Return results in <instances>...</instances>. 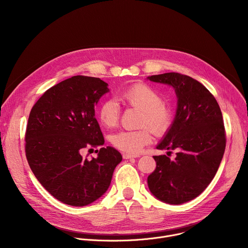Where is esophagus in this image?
I'll return each mask as SVG.
<instances>
[{"label":"esophagus","mask_w":248,"mask_h":248,"mask_svg":"<svg viewBox=\"0 0 248 248\" xmlns=\"http://www.w3.org/2000/svg\"><path fill=\"white\" fill-rule=\"evenodd\" d=\"M123 157H124V159H131V158H137L139 156L138 155H131V154H128V153H124Z\"/></svg>","instance_id":"34e87169"}]
</instances>
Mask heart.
Returning a JSON list of instances; mask_svg holds the SVG:
<instances>
[{
	"mask_svg": "<svg viewBox=\"0 0 248 248\" xmlns=\"http://www.w3.org/2000/svg\"><path fill=\"white\" fill-rule=\"evenodd\" d=\"M119 99L124 104L142 111L140 126L149 125L157 135L164 134L170 128L172 121L171 110L163 103L162 96L149 85L136 83L121 91ZM120 113L118 102L114 99H107L100 105L98 118L104 126L111 128L119 124ZM149 128L119 131L112 135L111 142L123 152L137 154L152 141V131Z\"/></svg>",
	"mask_w": 248,
	"mask_h": 248,
	"instance_id": "b5f03b06",
	"label": "heart"
}]
</instances>
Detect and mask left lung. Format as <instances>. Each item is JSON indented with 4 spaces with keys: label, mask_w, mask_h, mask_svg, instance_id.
Returning <instances> with one entry per match:
<instances>
[{
    "label": "left lung",
    "mask_w": 248,
    "mask_h": 248,
    "mask_svg": "<svg viewBox=\"0 0 248 248\" xmlns=\"http://www.w3.org/2000/svg\"><path fill=\"white\" fill-rule=\"evenodd\" d=\"M148 79L172 86L178 97L174 120L157 145L178 153L174 160L154 156L156 169L148 176V187L163 202L183 204L201 194L219 169L226 148L222 112L215 97L190 77L167 73Z\"/></svg>",
    "instance_id": "1"
}]
</instances>
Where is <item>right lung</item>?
I'll use <instances>...</instances> for the list:
<instances>
[{"instance_id":"add662e5","label":"right lung","mask_w":248,"mask_h":248,"mask_svg":"<svg viewBox=\"0 0 248 248\" xmlns=\"http://www.w3.org/2000/svg\"><path fill=\"white\" fill-rule=\"evenodd\" d=\"M109 92L97 78L76 76L49 88L32 107L25 132L29 167L43 187L59 201L85 206L110 186L121 153L102 147L97 158L81 156L84 148L105 142L95 119V105Z\"/></svg>"}]
</instances>
